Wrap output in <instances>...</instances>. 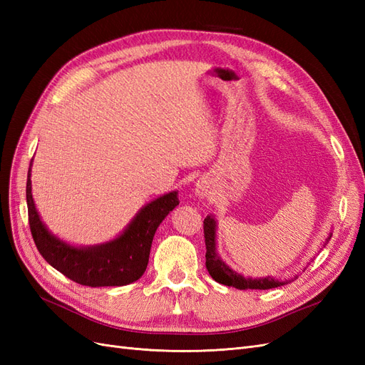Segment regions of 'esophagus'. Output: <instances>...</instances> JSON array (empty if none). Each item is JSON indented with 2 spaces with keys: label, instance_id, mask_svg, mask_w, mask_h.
<instances>
[{
  "label": "esophagus",
  "instance_id": "34e87169",
  "mask_svg": "<svg viewBox=\"0 0 365 365\" xmlns=\"http://www.w3.org/2000/svg\"><path fill=\"white\" fill-rule=\"evenodd\" d=\"M195 193L200 196V197H205L208 195V185H207V182L202 181V180L197 181L195 184Z\"/></svg>",
  "mask_w": 365,
  "mask_h": 365
}]
</instances>
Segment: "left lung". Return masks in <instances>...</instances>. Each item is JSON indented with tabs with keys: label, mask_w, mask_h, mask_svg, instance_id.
<instances>
[{
	"label": "left lung",
	"mask_w": 365,
	"mask_h": 365,
	"mask_svg": "<svg viewBox=\"0 0 365 365\" xmlns=\"http://www.w3.org/2000/svg\"><path fill=\"white\" fill-rule=\"evenodd\" d=\"M216 228L217 222L213 215H208L204 219V237H205V267L208 274L212 275V279L216 280L220 284L225 286H233L236 289H271V288H279L286 283H291L297 275L291 279H274V277H260V279H252V277H244V275L231 269L228 264L219 257L217 250H216ZM332 237V233H329L323 247H326L327 242Z\"/></svg>",
	"instance_id": "left-lung-1"
}]
</instances>
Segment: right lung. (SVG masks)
Masks as SVG:
<instances>
[{"instance_id":"add662e5","label":"right lung","mask_w":365,"mask_h":365,"mask_svg":"<svg viewBox=\"0 0 365 365\" xmlns=\"http://www.w3.org/2000/svg\"><path fill=\"white\" fill-rule=\"evenodd\" d=\"M30 176L31 163L26 187L29 224L41 256L65 277L91 288L137 282L148 268L157 228L180 204L178 192L164 193L143 207L115 239L90 247H76L54 236L42 222L33 201Z\"/></svg>"}]
</instances>
